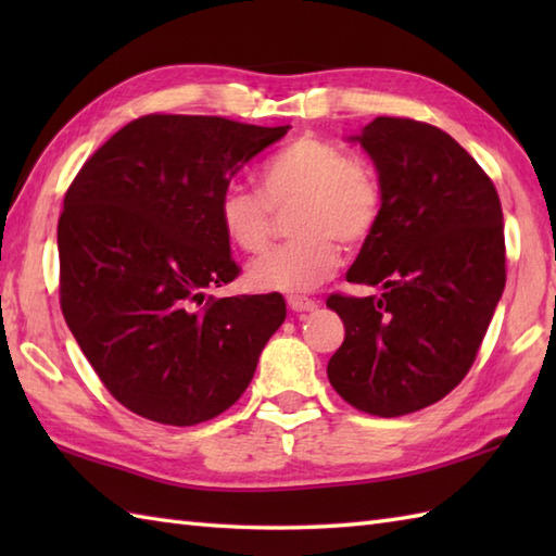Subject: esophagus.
<instances>
[{"mask_svg":"<svg viewBox=\"0 0 556 556\" xmlns=\"http://www.w3.org/2000/svg\"><path fill=\"white\" fill-rule=\"evenodd\" d=\"M289 308L293 313H313V311H317V303L311 301V299H303V296H291Z\"/></svg>","mask_w":556,"mask_h":556,"instance_id":"esophagus-1","label":"esophagus"}]
</instances>
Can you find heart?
<instances>
[{"label":"heart","mask_w":556,"mask_h":556,"mask_svg":"<svg viewBox=\"0 0 556 556\" xmlns=\"http://www.w3.org/2000/svg\"><path fill=\"white\" fill-rule=\"evenodd\" d=\"M260 195L241 186L219 198L217 217L227 241L243 253H260L269 241L275 212L289 207L296 239L253 260L245 281L253 291L301 296L337 269L341 251L361 245L382 217V186L351 150L320 136H301L265 162Z\"/></svg>","instance_id":"heart-1"}]
</instances>
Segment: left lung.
<instances>
[{
  "instance_id": "left-lung-1",
  "label": "left lung",
  "mask_w": 556,
  "mask_h": 556,
  "mask_svg": "<svg viewBox=\"0 0 556 556\" xmlns=\"http://www.w3.org/2000/svg\"><path fill=\"white\" fill-rule=\"evenodd\" d=\"M382 186V217L346 271L382 296H329L346 327L327 363L337 394L372 416H406L464 380L506 281L500 195L437 126L377 116L358 136Z\"/></svg>"
}]
</instances>
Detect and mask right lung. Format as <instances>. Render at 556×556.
<instances>
[{
  "label": "right lung",
  "mask_w": 556,
  "mask_h": 556,
  "mask_svg": "<svg viewBox=\"0 0 556 556\" xmlns=\"http://www.w3.org/2000/svg\"><path fill=\"white\" fill-rule=\"evenodd\" d=\"M291 126L150 114L92 155L64 198L62 311L104 387L164 425L219 416L287 317L279 293L212 299L239 277L217 207Z\"/></svg>",
  "instance_id": "obj_1"
}]
</instances>
